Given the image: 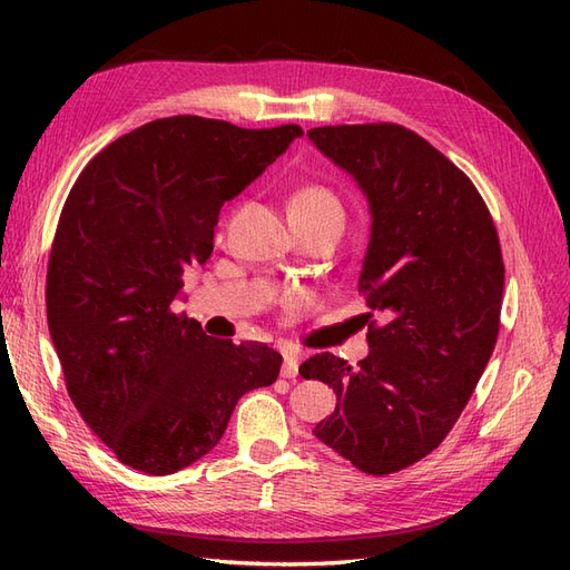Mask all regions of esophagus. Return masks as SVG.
Listing matches in <instances>:
<instances>
[{
	"label": "esophagus",
	"instance_id": "obj_1",
	"mask_svg": "<svg viewBox=\"0 0 570 570\" xmlns=\"http://www.w3.org/2000/svg\"><path fill=\"white\" fill-rule=\"evenodd\" d=\"M297 373H299V356L297 354H285L281 375L283 377H297Z\"/></svg>",
	"mask_w": 570,
	"mask_h": 570
}]
</instances>
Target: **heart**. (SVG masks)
<instances>
[{
  "label": "heart",
  "mask_w": 570,
  "mask_h": 570,
  "mask_svg": "<svg viewBox=\"0 0 570 570\" xmlns=\"http://www.w3.org/2000/svg\"><path fill=\"white\" fill-rule=\"evenodd\" d=\"M289 218L292 220H342V202L333 189L325 185L308 183L302 185L289 199Z\"/></svg>",
  "instance_id": "b5f03b06"
}]
</instances>
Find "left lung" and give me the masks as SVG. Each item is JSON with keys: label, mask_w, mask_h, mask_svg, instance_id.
<instances>
[{"label": "left lung", "mask_w": 570, "mask_h": 570, "mask_svg": "<svg viewBox=\"0 0 570 570\" xmlns=\"http://www.w3.org/2000/svg\"><path fill=\"white\" fill-rule=\"evenodd\" d=\"M364 189L371 243L358 275L368 356L350 366L323 352L299 366L337 394L314 435L358 471L387 475L450 435L499 335L504 262L488 204L471 178L396 124L306 132Z\"/></svg>", "instance_id": "obj_1"}]
</instances>
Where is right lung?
<instances>
[{"label": "right lung", "mask_w": 570, "mask_h": 570, "mask_svg": "<svg viewBox=\"0 0 570 570\" xmlns=\"http://www.w3.org/2000/svg\"><path fill=\"white\" fill-rule=\"evenodd\" d=\"M302 128L174 116L145 124L82 168L47 266V323L66 390L120 463L168 475L209 454L239 396L275 383L264 342L214 340L174 304L214 252L223 202Z\"/></svg>", "instance_id": "add662e5"}]
</instances>
